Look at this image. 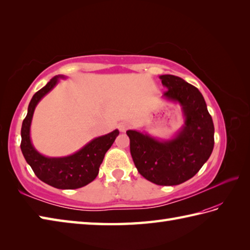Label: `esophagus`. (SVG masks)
Instances as JSON below:
<instances>
[{
    "instance_id": "obj_1",
    "label": "esophagus",
    "mask_w": 250,
    "mask_h": 250,
    "mask_svg": "<svg viewBox=\"0 0 250 250\" xmlns=\"http://www.w3.org/2000/svg\"><path fill=\"white\" fill-rule=\"evenodd\" d=\"M119 129H120V131H122V132H125L127 129H128V127H129V125L126 123V122H121V123L119 124Z\"/></svg>"
}]
</instances>
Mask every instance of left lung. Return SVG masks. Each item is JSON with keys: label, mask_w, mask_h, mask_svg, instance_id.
Listing matches in <instances>:
<instances>
[{"label": "left lung", "mask_w": 250, "mask_h": 250, "mask_svg": "<svg viewBox=\"0 0 250 250\" xmlns=\"http://www.w3.org/2000/svg\"><path fill=\"white\" fill-rule=\"evenodd\" d=\"M163 97L179 104L184 125L169 140L139 130H127L130 154L139 173L156 185L188 181L207 163L214 147V124L200 91L180 77L162 75Z\"/></svg>", "instance_id": "obj_1"}]
</instances>
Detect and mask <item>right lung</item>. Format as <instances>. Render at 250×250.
<instances>
[{
    "mask_svg": "<svg viewBox=\"0 0 250 250\" xmlns=\"http://www.w3.org/2000/svg\"><path fill=\"white\" fill-rule=\"evenodd\" d=\"M55 76L47 84L34 94L27 108V114L21 127V151L35 175L46 184L59 189H77L96 179L104 154L119 136L118 129L91 140L76 153L65 157H47L41 154L31 141V123L37 104L58 84Z\"/></svg>",
    "mask_w": 250,
    "mask_h": 250,
    "instance_id": "add662e5",
    "label": "right lung"
}]
</instances>
